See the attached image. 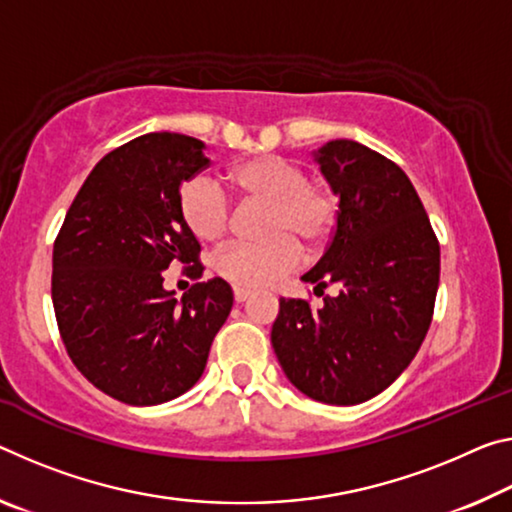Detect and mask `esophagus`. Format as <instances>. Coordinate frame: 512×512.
I'll use <instances>...</instances> for the list:
<instances>
[{"label": "esophagus", "mask_w": 512, "mask_h": 512, "mask_svg": "<svg viewBox=\"0 0 512 512\" xmlns=\"http://www.w3.org/2000/svg\"><path fill=\"white\" fill-rule=\"evenodd\" d=\"M250 298V291L248 289H234V300H237V303H246V300Z\"/></svg>", "instance_id": "esophagus-1"}]
</instances>
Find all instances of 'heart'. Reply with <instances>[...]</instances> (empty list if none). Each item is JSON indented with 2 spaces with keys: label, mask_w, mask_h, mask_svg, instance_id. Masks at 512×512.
Wrapping results in <instances>:
<instances>
[{
  "label": "heart",
  "mask_w": 512,
  "mask_h": 512,
  "mask_svg": "<svg viewBox=\"0 0 512 512\" xmlns=\"http://www.w3.org/2000/svg\"><path fill=\"white\" fill-rule=\"evenodd\" d=\"M230 184L248 198L269 202L262 243H230L214 259V271L239 289H264L280 282L300 264V246L319 248L337 223L332 193L312 184L307 170L280 154H259L230 168ZM177 209L184 225L200 241H218L230 221V205L221 186L205 175L180 189Z\"/></svg>",
  "instance_id": "1"
}]
</instances>
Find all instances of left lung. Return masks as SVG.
<instances>
[{
	"label": "left lung",
	"mask_w": 512,
	"mask_h": 512,
	"mask_svg": "<svg viewBox=\"0 0 512 512\" xmlns=\"http://www.w3.org/2000/svg\"><path fill=\"white\" fill-rule=\"evenodd\" d=\"M339 212L307 271L321 310L280 298L271 344L289 383L328 405H358L394 383L424 342L440 285V243L408 175L358 141L314 150Z\"/></svg>",
	"instance_id": "left-lung-1"
}]
</instances>
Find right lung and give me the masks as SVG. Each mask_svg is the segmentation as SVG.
<instances>
[{
    "instance_id": "1",
    "label": "right lung",
    "mask_w": 512,
    "mask_h": 512,
    "mask_svg": "<svg viewBox=\"0 0 512 512\" xmlns=\"http://www.w3.org/2000/svg\"><path fill=\"white\" fill-rule=\"evenodd\" d=\"M205 143L150 132L120 145L86 177L52 255V300L75 367L127 405L173 401L198 383L232 310L225 280L196 282L182 298L164 271L182 262L200 278V243L177 198L209 166Z\"/></svg>"
}]
</instances>
